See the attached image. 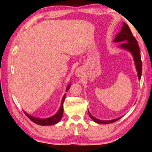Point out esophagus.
I'll return each instance as SVG.
<instances>
[{
	"label": "esophagus",
	"instance_id": "34e87169",
	"mask_svg": "<svg viewBox=\"0 0 152 152\" xmlns=\"http://www.w3.org/2000/svg\"><path fill=\"white\" fill-rule=\"evenodd\" d=\"M75 74L77 77L80 78V77L83 75V70H82V68H77L75 71Z\"/></svg>",
	"mask_w": 152,
	"mask_h": 152
}]
</instances>
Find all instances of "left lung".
<instances>
[{
	"label": "left lung",
	"instance_id": "1",
	"mask_svg": "<svg viewBox=\"0 0 152 152\" xmlns=\"http://www.w3.org/2000/svg\"><path fill=\"white\" fill-rule=\"evenodd\" d=\"M113 42H122L119 45L120 48L125 50H127L129 51L131 53H132L133 56V59H134L135 65L137 69V76L139 80L141 79V73H142V62H141V55H140V47L138 45V43L137 40L135 39L134 36L133 35L132 31L129 27L128 25L125 23H123V27L121 30L120 31L119 33L115 37V39ZM88 114L90 117L94 121V122L97 123H100V124H108V123H114L117 121L119 119H120L121 117H119L117 119H115L113 120L109 121H103V120H99L96 119V118L94 117L92 115H91L88 110Z\"/></svg>",
	"mask_w": 152,
	"mask_h": 152
}]
</instances>
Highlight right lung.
Wrapping results in <instances>:
<instances>
[{"mask_svg": "<svg viewBox=\"0 0 152 152\" xmlns=\"http://www.w3.org/2000/svg\"><path fill=\"white\" fill-rule=\"evenodd\" d=\"M70 85H68V86L66 88V92L68 91L69 88L70 87ZM66 98V94H64V96L62 99V101H61V107L59 109L58 112L56 113V115H53L52 117H50L49 118H46V119H39V118H36L34 117L31 116V115H28L27 113L25 112V114L27 115V116L29 117V119L32 121L33 122H34L35 123L39 125H54L56 124V123H58L61 120V118H62L63 116V111H64V100H65Z\"/></svg>", "mask_w": 152, "mask_h": 152, "instance_id": "right-lung-1", "label": "right lung"}]
</instances>
